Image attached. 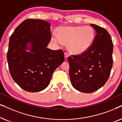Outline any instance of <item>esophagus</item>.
<instances>
[{
    "label": "esophagus",
    "mask_w": 122,
    "mask_h": 122,
    "mask_svg": "<svg viewBox=\"0 0 122 122\" xmlns=\"http://www.w3.org/2000/svg\"><path fill=\"white\" fill-rule=\"evenodd\" d=\"M68 56H69V55H68V53L67 52L65 53V59H67Z\"/></svg>",
    "instance_id": "34e87169"
}]
</instances>
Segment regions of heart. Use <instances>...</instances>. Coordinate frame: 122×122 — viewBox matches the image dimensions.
I'll list each match as a JSON object with an SVG mask.
<instances>
[{
  "instance_id": "1",
  "label": "heart",
  "mask_w": 122,
  "mask_h": 122,
  "mask_svg": "<svg viewBox=\"0 0 122 122\" xmlns=\"http://www.w3.org/2000/svg\"><path fill=\"white\" fill-rule=\"evenodd\" d=\"M95 37L94 29L90 26H62L58 28L57 35L53 33L52 38L58 45L68 43L69 51L79 55L85 52L91 47Z\"/></svg>"
}]
</instances>
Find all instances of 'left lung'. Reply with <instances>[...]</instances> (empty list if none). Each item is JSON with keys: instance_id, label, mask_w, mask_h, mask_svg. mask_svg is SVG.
<instances>
[{"instance_id": "1", "label": "left lung", "mask_w": 122, "mask_h": 122, "mask_svg": "<svg viewBox=\"0 0 122 122\" xmlns=\"http://www.w3.org/2000/svg\"><path fill=\"white\" fill-rule=\"evenodd\" d=\"M96 32L93 44L85 52L68 57L72 86L80 92H95L106 83L113 66V44L105 28L90 24Z\"/></svg>"}]
</instances>
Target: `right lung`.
<instances>
[{
  "mask_svg": "<svg viewBox=\"0 0 122 122\" xmlns=\"http://www.w3.org/2000/svg\"><path fill=\"white\" fill-rule=\"evenodd\" d=\"M50 25L43 20L26 19L9 39L7 52L9 71L14 81L27 92H38L46 89L53 72L65 60L62 50L47 48L51 40Z\"/></svg>",
  "mask_w": 122,
  "mask_h": 122,
  "instance_id": "1",
  "label": "right lung"
}]
</instances>
